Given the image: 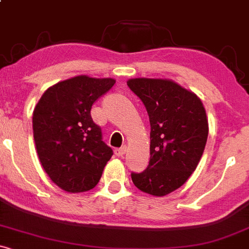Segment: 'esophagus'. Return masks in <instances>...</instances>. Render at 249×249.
I'll return each instance as SVG.
<instances>
[{
	"mask_svg": "<svg viewBox=\"0 0 249 249\" xmlns=\"http://www.w3.org/2000/svg\"><path fill=\"white\" fill-rule=\"evenodd\" d=\"M125 153H126V145H123L122 148L114 149V154H116L117 156H123Z\"/></svg>",
	"mask_w": 249,
	"mask_h": 249,
	"instance_id": "obj_1",
	"label": "esophagus"
}]
</instances>
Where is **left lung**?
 <instances>
[{
  "label": "left lung",
  "mask_w": 249,
  "mask_h": 249,
  "mask_svg": "<svg viewBox=\"0 0 249 249\" xmlns=\"http://www.w3.org/2000/svg\"><path fill=\"white\" fill-rule=\"evenodd\" d=\"M127 86L144 104L150 122V161L131 173L138 190L162 197L185 184L197 168L209 125L200 99L171 80L132 78Z\"/></svg>",
  "instance_id": "1"
}]
</instances>
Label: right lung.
<instances>
[{"mask_svg": "<svg viewBox=\"0 0 249 249\" xmlns=\"http://www.w3.org/2000/svg\"><path fill=\"white\" fill-rule=\"evenodd\" d=\"M116 83L76 76L50 87L33 112L36 153L50 179L67 192L95 187L113 151L103 141L90 109Z\"/></svg>", "mask_w": 249, "mask_h": 249, "instance_id": "obj_1", "label": "right lung"}]
</instances>
